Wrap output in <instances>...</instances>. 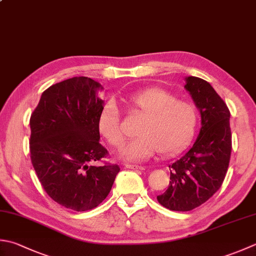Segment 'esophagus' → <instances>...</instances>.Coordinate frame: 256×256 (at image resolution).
Segmentation results:
<instances>
[{"mask_svg": "<svg viewBox=\"0 0 256 256\" xmlns=\"http://www.w3.org/2000/svg\"><path fill=\"white\" fill-rule=\"evenodd\" d=\"M125 166H126V168H130V170H135V171H143V170H144V166H141V165L126 164Z\"/></svg>", "mask_w": 256, "mask_h": 256, "instance_id": "34e87169", "label": "esophagus"}]
</instances>
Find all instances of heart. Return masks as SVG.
<instances>
[{"label": "heart", "mask_w": 256, "mask_h": 256, "mask_svg": "<svg viewBox=\"0 0 256 256\" xmlns=\"http://www.w3.org/2000/svg\"><path fill=\"white\" fill-rule=\"evenodd\" d=\"M130 111L143 116L136 128L138 136L123 148L122 156L131 162L145 161L158 151L163 155L178 152L192 138L198 124L196 108L191 102L158 88H148L123 98ZM98 130L113 148L125 142L121 114L116 105H104L98 118Z\"/></svg>", "instance_id": "b5f03b06"}]
</instances>
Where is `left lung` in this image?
<instances>
[{
  "label": "left lung",
  "mask_w": 256,
  "mask_h": 256,
  "mask_svg": "<svg viewBox=\"0 0 256 256\" xmlns=\"http://www.w3.org/2000/svg\"><path fill=\"white\" fill-rule=\"evenodd\" d=\"M185 88L201 112L202 128L193 146L168 166V188L158 196L164 208L180 212L200 206L218 191L232 151L230 110L222 98L196 76L186 78Z\"/></svg>",
  "instance_id": "obj_1"
}]
</instances>
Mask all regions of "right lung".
I'll return each instance as SVG.
<instances>
[{
	"label": "right lung",
	"instance_id": "obj_1",
	"mask_svg": "<svg viewBox=\"0 0 256 256\" xmlns=\"http://www.w3.org/2000/svg\"><path fill=\"white\" fill-rule=\"evenodd\" d=\"M94 80L75 76L45 90L30 125V155L44 191L76 212L93 210L111 191L118 164L103 161L98 118L103 101ZM95 162H104L101 167Z\"/></svg>",
	"mask_w": 256,
	"mask_h": 256
}]
</instances>
